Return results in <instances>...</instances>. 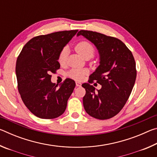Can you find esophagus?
Returning a JSON list of instances; mask_svg holds the SVG:
<instances>
[{
	"mask_svg": "<svg viewBox=\"0 0 157 157\" xmlns=\"http://www.w3.org/2000/svg\"><path fill=\"white\" fill-rule=\"evenodd\" d=\"M75 84H76V86H80L81 85H82L81 82H76Z\"/></svg>",
	"mask_w": 157,
	"mask_h": 157,
	"instance_id": "esophagus-1",
	"label": "esophagus"
}]
</instances>
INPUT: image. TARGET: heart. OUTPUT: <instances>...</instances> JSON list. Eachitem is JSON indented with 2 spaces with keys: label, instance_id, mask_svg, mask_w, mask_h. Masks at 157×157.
Wrapping results in <instances>:
<instances>
[{
  "label": "heart",
  "instance_id": "b5f03b06",
  "mask_svg": "<svg viewBox=\"0 0 157 157\" xmlns=\"http://www.w3.org/2000/svg\"><path fill=\"white\" fill-rule=\"evenodd\" d=\"M76 52L83 57L85 59H89L94 56L95 50L94 46L87 41H82L76 44L75 47ZM67 52L68 50L66 48H63L62 49L58 55V62L59 63H65L66 58H67ZM86 75V71L84 69L73 68L70 71L68 75L72 79L75 80H82Z\"/></svg>",
  "mask_w": 157,
  "mask_h": 157
}]
</instances>
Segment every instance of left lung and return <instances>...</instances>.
Listing matches in <instances>:
<instances>
[{
    "label": "left lung",
    "instance_id": "1",
    "mask_svg": "<svg viewBox=\"0 0 157 157\" xmlns=\"http://www.w3.org/2000/svg\"><path fill=\"white\" fill-rule=\"evenodd\" d=\"M77 35L94 43L100 56V64L89 76V83L82 85L86 90L84 109L95 118L109 119L120 112L131 94L136 78L134 57L125 44L116 37L90 30H80ZM94 81L102 85L98 92L90 85Z\"/></svg>",
    "mask_w": 157,
    "mask_h": 157
}]
</instances>
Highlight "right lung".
<instances>
[{
	"instance_id": "1",
	"label": "right lung",
	"mask_w": 157,
	"mask_h": 157,
	"mask_svg": "<svg viewBox=\"0 0 157 157\" xmlns=\"http://www.w3.org/2000/svg\"><path fill=\"white\" fill-rule=\"evenodd\" d=\"M78 30L56 32L31 39L21 50L16 64L18 90L23 103L34 116L52 119L64 112L75 82L70 78L58 88L51 73L59 69L58 55Z\"/></svg>"
}]
</instances>
